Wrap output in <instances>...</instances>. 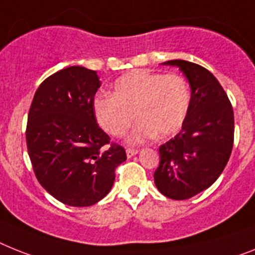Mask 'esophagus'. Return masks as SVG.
Wrapping results in <instances>:
<instances>
[{
    "label": "esophagus",
    "instance_id": "esophagus-1",
    "mask_svg": "<svg viewBox=\"0 0 255 255\" xmlns=\"http://www.w3.org/2000/svg\"><path fill=\"white\" fill-rule=\"evenodd\" d=\"M138 153L137 149H127L126 150V154H127V158H132L133 155H136V154Z\"/></svg>",
    "mask_w": 255,
    "mask_h": 255
}]
</instances>
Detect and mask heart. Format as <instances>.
Segmentation results:
<instances>
[{"instance_id":"obj_1","label":"heart","mask_w":255,"mask_h":255,"mask_svg":"<svg viewBox=\"0 0 255 255\" xmlns=\"http://www.w3.org/2000/svg\"><path fill=\"white\" fill-rule=\"evenodd\" d=\"M190 106V89L180 75L134 70L114 81L111 96L93 102L100 127L106 133L121 137L134 121L128 136L131 144H141L158 134L170 137L180 131Z\"/></svg>"}]
</instances>
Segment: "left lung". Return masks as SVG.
<instances>
[{
	"mask_svg": "<svg viewBox=\"0 0 255 255\" xmlns=\"http://www.w3.org/2000/svg\"><path fill=\"white\" fill-rule=\"evenodd\" d=\"M162 65L179 68L192 92L180 132L160 145L154 183L171 200H188L211 187L223 172L233 146V110L219 81L206 68L181 59Z\"/></svg>",
	"mask_w": 255,
	"mask_h": 255,
	"instance_id": "1",
	"label": "left lung"
}]
</instances>
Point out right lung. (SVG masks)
Masks as SVG:
<instances>
[{
	"label": "right lung",
	"mask_w": 255,
	"mask_h": 255,
	"mask_svg": "<svg viewBox=\"0 0 255 255\" xmlns=\"http://www.w3.org/2000/svg\"><path fill=\"white\" fill-rule=\"evenodd\" d=\"M97 72L70 66L50 75L36 91L27 123V147L36 177L62 204L87 207L114 185L115 168L126 150L111 145L98 127L93 101Z\"/></svg>",
	"instance_id": "right-lung-1"
}]
</instances>
